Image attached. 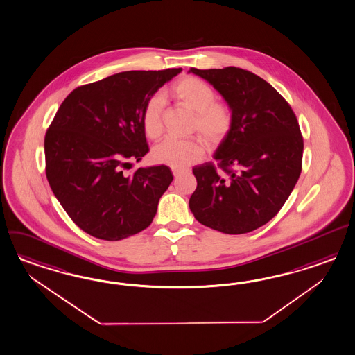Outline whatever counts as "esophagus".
Instances as JSON below:
<instances>
[{
	"label": "esophagus",
	"mask_w": 355,
	"mask_h": 355,
	"mask_svg": "<svg viewBox=\"0 0 355 355\" xmlns=\"http://www.w3.org/2000/svg\"><path fill=\"white\" fill-rule=\"evenodd\" d=\"M181 173H182V171H178V169H173V175H174V177H178Z\"/></svg>",
	"instance_id": "esophagus-1"
}]
</instances>
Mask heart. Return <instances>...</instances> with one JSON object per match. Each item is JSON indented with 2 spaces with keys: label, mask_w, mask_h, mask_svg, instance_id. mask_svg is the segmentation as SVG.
Wrapping results in <instances>:
<instances>
[{
  "label": "heart",
  "mask_w": 355,
  "mask_h": 355,
  "mask_svg": "<svg viewBox=\"0 0 355 355\" xmlns=\"http://www.w3.org/2000/svg\"><path fill=\"white\" fill-rule=\"evenodd\" d=\"M169 95L195 113L193 130L198 131L209 148L220 146L233 128V112L224 103L216 101L215 89L195 76H183L169 88ZM162 100L153 96L148 100L141 114V125L146 135L155 139L162 132ZM205 153L202 141L198 139L166 138L153 150L156 164L182 169L198 162Z\"/></svg>",
  "instance_id": "heart-1"
}]
</instances>
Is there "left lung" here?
Wrapping results in <instances>:
<instances>
[{
	"instance_id": "1",
	"label": "left lung",
	"mask_w": 355,
	"mask_h": 355,
	"mask_svg": "<svg viewBox=\"0 0 355 355\" xmlns=\"http://www.w3.org/2000/svg\"><path fill=\"white\" fill-rule=\"evenodd\" d=\"M233 112V128L214 164L193 168V217L225 234L267 224L285 205L302 171L303 138L291 105L260 76L239 67L199 70Z\"/></svg>"
}]
</instances>
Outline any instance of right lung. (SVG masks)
I'll use <instances>...</instances> for the list:
<instances>
[{
    "mask_svg": "<svg viewBox=\"0 0 355 355\" xmlns=\"http://www.w3.org/2000/svg\"><path fill=\"white\" fill-rule=\"evenodd\" d=\"M182 69L123 71L76 88L44 140L46 178L66 214L89 236L119 241L148 227L173 181L165 165L123 172L148 152L141 114Z\"/></svg>",
    "mask_w": 355,
    "mask_h": 355,
    "instance_id": "obj_1",
    "label": "right lung"
}]
</instances>
